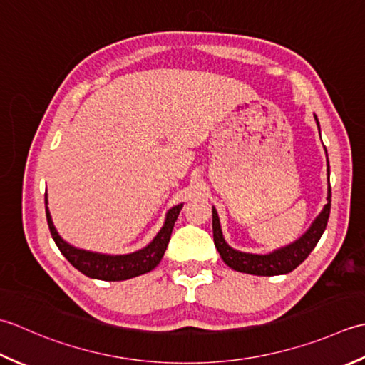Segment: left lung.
<instances>
[{"label":"left lung","mask_w":365,"mask_h":365,"mask_svg":"<svg viewBox=\"0 0 365 365\" xmlns=\"http://www.w3.org/2000/svg\"><path fill=\"white\" fill-rule=\"evenodd\" d=\"M315 116V121L319 130V123L318 118ZM326 153V148H324ZM326 158H328V153H326ZM328 203L323 206L322 212H319L315 220L312 222V225L307 228V232L302 236L297 237L296 241L292 244L285 245V247H280L269 252V254H249V252H241L233 249L230 245L224 233H222L220 228V220L219 214L212 206V236H214V244L215 249L220 254V258L224 259L227 266L232 267V269L244 274H252V276H282V274H288L293 269H296L304 259L309 257L312 250L315 249L317 242L322 237L323 232L328 225L329 212H331V185H329V160H328Z\"/></svg>","instance_id":"left-lung-1"}]
</instances>
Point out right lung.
I'll return each instance as SVG.
<instances>
[{"label":"right lung","mask_w":365,"mask_h":365,"mask_svg":"<svg viewBox=\"0 0 365 365\" xmlns=\"http://www.w3.org/2000/svg\"><path fill=\"white\" fill-rule=\"evenodd\" d=\"M47 193H46V214L51 237H53L55 244L61 254L68 258V262L78 269L81 274L98 279V280H107V282H120L128 280L132 277L141 276L153 271L155 266L160 263V259L165 254L167 245L172 236L175 222L182 210V205L180 203L168 210L165 215V222H163L159 233L154 236V240L146 245V247L132 252V254L124 255H108V254H99V252H91L85 249H78L76 245L64 241L51 220V215L47 206Z\"/></svg>","instance_id":"1"}]
</instances>
